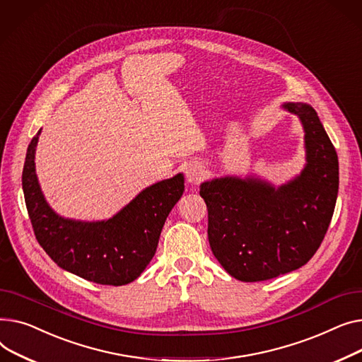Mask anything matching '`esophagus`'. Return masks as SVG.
I'll use <instances>...</instances> for the list:
<instances>
[{
	"label": "esophagus",
	"instance_id": "obj_1",
	"mask_svg": "<svg viewBox=\"0 0 362 362\" xmlns=\"http://www.w3.org/2000/svg\"><path fill=\"white\" fill-rule=\"evenodd\" d=\"M204 177V166L199 162H191L185 168V178L191 185H197Z\"/></svg>",
	"mask_w": 362,
	"mask_h": 362
}]
</instances>
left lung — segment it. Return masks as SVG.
I'll return each instance as SVG.
<instances>
[{
	"mask_svg": "<svg viewBox=\"0 0 362 362\" xmlns=\"http://www.w3.org/2000/svg\"><path fill=\"white\" fill-rule=\"evenodd\" d=\"M282 108L300 118L305 166L274 187L259 177L204 181L200 196L209 211L207 237L214 256L238 281L260 282L304 266L320 247L339 189L334 147L308 103Z\"/></svg>",
	"mask_w": 362,
	"mask_h": 362,
	"instance_id": "obj_1",
	"label": "left lung"
}]
</instances>
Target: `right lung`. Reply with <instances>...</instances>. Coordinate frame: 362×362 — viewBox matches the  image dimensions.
I'll list each match as a JSON object with an SVG mask.
<instances>
[{
    "label": "right lung",
    "mask_w": 362,
    "mask_h": 362,
    "mask_svg": "<svg viewBox=\"0 0 362 362\" xmlns=\"http://www.w3.org/2000/svg\"><path fill=\"white\" fill-rule=\"evenodd\" d=\"M39 134L28 147L21 175L37 243L61 269L86 281L112 286L136 281L153 259L169 211L184 193V175L146 187L106 221L69 219L57 214L40 189L35 168Z\"/></svg>",
    "instance_id": "add662e5"
}]
</instances>
